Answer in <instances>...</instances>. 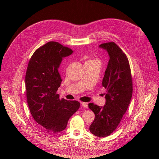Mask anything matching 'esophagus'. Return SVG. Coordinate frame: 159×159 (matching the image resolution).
Segmentation results:
<instances>
[{
    "instance_id": "obj_1",
    "label": "esophagus",
    "mask_w": 159,
    "mask_h": 159,
    "mask_svg": "<svg viewBox=\"0 0 159 159\" xmlns=\"http://www.w3.org/2000/svg\"><path fill=\"white\" fill-rule=\"evenodd\" d=\"M81 105H82L84 107H85V108H87V107H88V103H87V102H81Z\"/></svg>"
}]
</instances>
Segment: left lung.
I'll return each instance as SVG.
<instances>
[{
    "label": "left lung",
    "mask_w": 159,
    "mask_h": 159,
    "mask_svg": "<svg viewBox=\"0 0 159 159\" xmlns=\"http://www.w3.org/2000/svg\"><path fill=\"white\" fill-rule=\"evenodd\" d=\"M99 48L106 51L109 57L102 82L106 89V103L103 106L89 104L95 114L89 130L98 137H105L116 129L126 112L132 97L133 84L128 60L118 45L105 43Z\"/></svg>",
    "instance_id": "obj_1"
}]
</instances>
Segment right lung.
<instances>
[{
    "label": "right lung",
    "mask_w": 159,
    "mask_h": 159,
    "mask_svg": "<svg viewBox=\"0 0 159 159\" xmlns=\"http://www.w3.org/2000/svg\"><path fill=\"white\" fill-rule=\"evenodd\" d=\"M72 53L71 49L50 41L37 49L28 63L25 77L28 104L35 121L48 133L64 130L80 107L79 102L60 100L57 94L62 81L60 65L63 58Z\"/></svg>",
    "instance_id": "right-lung-1"
}]
</instances>
